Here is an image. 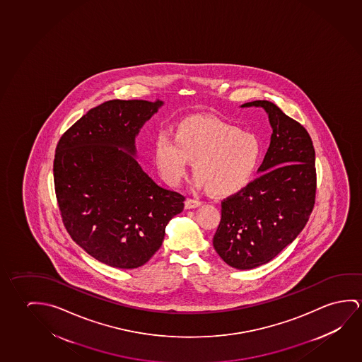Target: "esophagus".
I'll list each match as a JSON object with an SVG mask.
<instances>
[{
  "instance_id": "34e87169",
  "label": "esophagus",
  "mask_w": 362,
  "mask_h": 362,
  "mask_svg": "<svg viewBox=\"0 0 362 362\" xmlns=\"http://www.w3.org/2000/svg\"><path fill=\"white\" fill-rule=\"evenodd\" d=\"M202 203H203V202L198 201V199H192V198H188V199L185 201V209H193V208L202 206Z\"/></svg>"
}]
</instances>
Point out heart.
I'll return each mask as SVG.
<instances>
[{"label":"heart","mask_w":362,"mask_h":362,"mask_svg":"<svg viewBox=\"0 0 362 362\" xmlns=\"http://www.w3.org/2000/svg\"><path fill=\"white\" fill-rule=\"evenodd\" d=\"M261 156L255 134L217 117H185L177 125L174 138L161 133L156 141V168L165 182L177 185L193 161L195 184L217 197L245 189Z\"/></svg>","instance_id":"1"}]
</instances>
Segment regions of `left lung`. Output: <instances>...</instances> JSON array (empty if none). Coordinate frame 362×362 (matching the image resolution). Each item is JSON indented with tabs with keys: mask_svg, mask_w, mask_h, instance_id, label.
I'll list each match as a JSON object with an SVG mask.
<instances>
[{
	"mask_svg": "<svg viewBox=\"0 0 362 362\" xmlns=\"http://www.w3.org/2000/svg\"><path fill=\"white\" fill-rule=\"evenodd\" d=\"M267 112L273 133L258 178L222 201L214 250L230 267L250 269L273 259L310 219L317 189L311 136L267 100L245 103Z\"/></svg>",
	"mask_w": 362,
	"mask_h": 362,
	"instance_id": "8db88e82",
	"label": "left lung"
}]
</instances>
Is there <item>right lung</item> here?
Masks as SVG:
<instances>
[{
	"instance_id": "add662e5",
	"label": "right lung",
	"mask_w": 362,
	"mask_h": 362,
	"mask_svg": "<svg viewBox=\"0 0 362 362\" xmlns=\"http://www.w3.org/2000/svg\"><path fill=\"white\" fill-rule=\"evenodd\" d=\"M161 104L105 101L67 129L56 146L62 223L90 256L112 267L132 269L149 261L168 222L183 211L185 197L159 187L133 156L136 134Z\"/></svg>"
}]
</instances>
